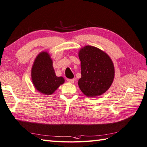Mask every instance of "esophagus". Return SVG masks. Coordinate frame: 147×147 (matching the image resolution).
Here are the masks:
<instances>
[{
	"instance_id": "esophagus-1",
	"label": "esophagus",
	"mask_w": 147,
	"mask_h": 147,
	"mask_svg": "<svg viewBox=\"0 0 147 147\" xmlns=\"http://www.w3.org/2000/svg\"><path fill=\"white\" fill-rule=\"evenodd\" d=\"M67 81L70 83H73L74 82V79H67Z\"/></svg>"
}]
</instances>
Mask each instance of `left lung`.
Instances as JSON below:
<instances>
[{"mask_svg": "<svg viewBox=\"0 0 147 147\" xmlns=\"http://www.w3.org/2000/svg\"><path fill=\"white\" fill-rule=\"evenodd\" d=\"M81 78L80 90L87 96H98L107 91L113 81L115 68L111 58L103 51L86 46L80 51Z\"/></svg>", "mask_w": 147, "mask_h": 147, "instance_id": "left-lung-1", "label": "left lung"}]
</instances>
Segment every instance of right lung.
Masks as SVG:
<instances>
[{
	"label": "right lung",
	"instance_id": "right-lung-1",
	"mask_svg": "<svg viewBox=\"0 0 147 147\" xmlns=\"http://www.w3.org/2000/svg\"><path fill=\"white\" fill-rule=\"evenodd\" d=\"M31 78L36 89L44 94L50 95L64 83L63 77H57L53 66V61L47 52L39 53L34 62Z\"/></svg>",
	"mask_w": 147,
	"mask_h": 147
}]
</instances>
